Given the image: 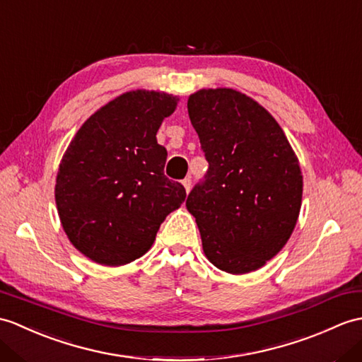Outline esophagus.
I'll list each match as a JSON object with an SVG mask.
<instances>
[{
    "label": "esophagus",
    "instance_id": "34e87169",
    "mask_svg": "<svg viewBox=\"0 0 362 362\" xmlns=\"http://www.w3.org/2000/svg\"><path fill=\"white\" fill-rule=\"evenodd\" d=\"M182 185L185 187V189H187V192H189V189H191V179H189V177L183 179V180H182Z\"/></svg>",
    "mask_w": 362,
    "mask_h": 362
}]
</instances>
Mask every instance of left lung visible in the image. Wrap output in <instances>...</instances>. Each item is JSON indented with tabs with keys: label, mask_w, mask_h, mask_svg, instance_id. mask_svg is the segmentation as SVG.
Returning <instances> with one entry per match:
<instances>
[{
	"label": "left lung",
	"mask_w": 362,
	"mask_h": 362,
	"mask_svg": "<svg viewBox=\"0 0 362 362\" xmlns=\"http://www.w3.org/2000/svg\"><path fill=\"white\" fill-rule=\"evenodd\" d=\"M189 120L209 165L187 199L202 247L222 272L259 270L284 248L302 202L299 160L274 117L230 88L188 98Z\"/></svg>",
	"instance_id": "obj_1"
}]
</instances>
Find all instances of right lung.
Instances as JSON below:
<instances>
[{"mask_svg":"<svg viewBox=\"0 0 362 362\" xmlns=\"http://www.w3.org/2000/svg\"><path fill=\"white\" fill-rule=\"evenodd\" d=\"M179 97L129 90L92 114L57 173L55 204L67 239L94 262L126 265L153 247L165 217L187 197L163 174L162 122Z\"/></svg>","mask_w":362,"mask_h":362,"instance_id":"1","label":"right lung"}]
</instances>
